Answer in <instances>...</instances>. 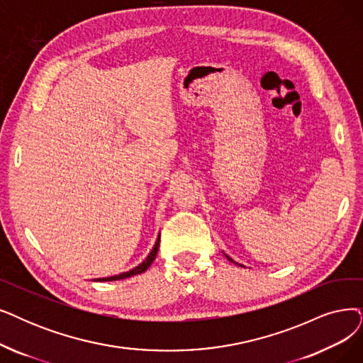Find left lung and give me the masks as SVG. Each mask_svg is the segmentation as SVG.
<instances>
[{
    "mask_svg": "<svg viewBox=\"0 0 363 363\" xmlns=\"http://www.w3.org/2000/svg\"><path fill=\"white\" fill-rule=\"evenodd\" d=\"M226 257H228V259H229V260H230V262H234V260H232V259H230V257H229V256H226ZM234 264H235V262H234ZM240 267H242V265H240Z\"/></svg>",
    "mask_w": 363,
    "mask_h": 363,
    "instance_id": "obj_1",
    "label": "left lung"
}]
</instances>
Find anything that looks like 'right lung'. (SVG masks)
<instances>
[{
	"mask_svg": "<svg viewBox=\"0 0 363 363\" xmlns=\"http://www.w3.org/2000/svg\"><path fill=\"white\" fill-rule=\"evenodd\" d=\"M159 241H161V235L157 237V240H156V242H155V245H153V249H152V252L149 253V256L143 260V262L138 265V267H135V268H133L131 271H128V272H122V274H119V275H113V277H106V279H98V281H114V280H123V279H128V277H133V275H137V274H141V272H144L146 271L150 265H152V262L155 260V257H156V255H157V249H159Z\"/></svg>",
	"mask_w": 363,
	"mask_h": 363,
	"instance_id": "right-lung-1",
	"label": "right lung"
}]
</instances>
